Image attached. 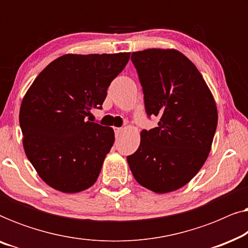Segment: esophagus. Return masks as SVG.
<instances>
[{"mask_svg":"<svg viewBox=\"0 0 248 248\" xmlns=\"http://www.w3.org/2000/svg\"><path fill=\"white\" fill-rule=\"evenodd\" d=\"M114 131H115V134H116V137H118V135H120L122 132H123V128H122V127H115Z\"/></svg>","mask_w":248,"mask_h":248,"instance_id":"esophagus-1","label":"esophagus"}]
</instances>
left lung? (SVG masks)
Segmentation results:
<instances>
[{
	"label": "left lung",
	"instance_id": "obj_1",
	"mask_svg": "<svg viewBox=\"0 0 248 248\" xmlns=\"http://www.w3.org/2000/svg\"><path fill=\"white\" fill-rule=\"evenodd\" d=\"M148 117L158 126L141 132V142L127 155L139 184L155 193L176 191L202 168L215 137L218 111L196 66L176 49L132 53Z\"/></svg>",
	"mask_w": 248,
	"mask_h": 248
}]
</instances>
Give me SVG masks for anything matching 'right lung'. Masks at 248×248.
Listing matches in <instances>:
<instances>
[{
	"instance_id": "obj_1",
	"label": "right lung",
	"mask_w": 248,
	"mask_h": 248,
	"mask_svg": "<svg viewBox=\"0 0 248 248\" xmlns=\"http://www.w3.org/2000/svg\"><path fill=\"white\" fill-rule=\"evenodd\" d=\"M128 60L130 53L66 54L49 63L27 91L19 114L23 148L50 187L78 193L96 183L115 135L86 116L101 109L108 87Z\"/></svg>"
}]
</instances>
